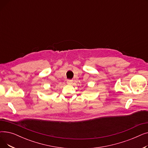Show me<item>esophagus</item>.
Segmentation results:
<instances>
[{"instance_id":"34e87169","label":"esophagus","mask_w":148,"mask_h":148,"mask_svg":"<svg viewBox=\"0 0 148 148\" xmlns=\"http://www.w3.org/2000/svg\"><path fill=\"white\" fill-rule=\"evenodd\" d=\"M66 83H67V84H71L72 83H73V80H67V81H66Z\"/></svg>"}]
</instances>
